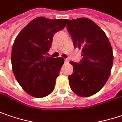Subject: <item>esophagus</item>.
I'll use <instances>...</instances> for the list:
<instances>
[{
	"label": "esophagus",
	"instance_id": "esophagus-1",
	"mask_svg": "<svg viewBox=\"0 0 122 122\" xmlns=\"http://www.w3.org/2000/svg\"><path fill=\"white\" fill-rule=\"evenodd\" d=\"M65 62H66V63H69V59H65Z\"/></svg>",
	"mask_w": 122,
	"mask_h": 122
}]
</instances>
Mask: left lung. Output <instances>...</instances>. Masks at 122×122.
<instances>
[{
	"label": "left lung",
	"instance_id": "left-lung-1",
	"mask_svg": "<svg viewBox=\"0 0 122 122\" xmlns=\"http://www.w3.org/2000/svg\"><path fill=\"white\" fill-rule=\"evenodd\" d=\"M67 29L74 46L81 50V62L70 61L74 67L68 76L71 91L89 97L103 87L110 76L113 62V49L106 33L87 18L68 20Z\"/></svg>",
	"mask_w": 122,
	"mask_h": 122
}]
</instances>
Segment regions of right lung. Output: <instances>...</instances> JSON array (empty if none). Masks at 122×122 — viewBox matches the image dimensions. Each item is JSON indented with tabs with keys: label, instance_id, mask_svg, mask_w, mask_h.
I'll list each match as a JSON object with an SVG mask.
<instances>
[{
	"label": "right lung",
	"instance_id": "obj_1",
	"mask_svg": "<svg viewBox=\"0 0 122 122\" xmlns=\"http://www.w3.org/2000/svg\"><path fill=\"white\" fill-rule=\"evenodd\" d=\"M67 20L36 18L19 33L13 42L11 65L14 76L33 97H46L55 89L64 59L46 54L51 48L55 33L66 27Z\"/></svg>",
	"mask_w": 122,
	"mask_h": 122
}]
</instances>
